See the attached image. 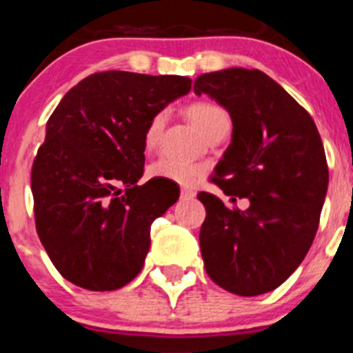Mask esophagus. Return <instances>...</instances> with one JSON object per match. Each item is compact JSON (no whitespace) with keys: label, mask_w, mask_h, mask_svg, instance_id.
Wrapping results in <instances>:
<instances>
[{"label":"esophagus","mask_w":353,"mask_h":353,"mask_svg":"<svg viewBox=\"0 0 353 353\" xmlns=\"http://www.w3.org/2000/svg\"><path fill=\"white\" fill-rule=\"evenodd\" d=\"M180 196H182V199H192L196 196V192L192 189H189V187H182Z\"/></svg>","instance_id":"1"}]
</instances>
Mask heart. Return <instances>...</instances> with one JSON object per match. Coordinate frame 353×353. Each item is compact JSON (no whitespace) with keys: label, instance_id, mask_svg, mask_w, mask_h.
I'll return each mask as SVG.
<instances>
[{"label":"heart","instance_id":"obj_1","mask_svg":"<svg viewBox=\"0 0 353 353\" xmlns=\"http://www.w3.org/2000/svg\"><path fill=\"white\" fill-rule=\"evenodd\" d=\"M185 114L192 121V125L203 136L212 127L217 125L221 120L228 118L223 109L214 104H208V102H194V104L187 105ZM164 123H166V113H162V111L150 118L145 127V132H143V145H145L146 150H152L157 145L162 129H164ZM198 168L189 164V162L171 161V159L166 157L157 159L148 166L150 179L170 180V182L174 183H191L198 176Z\"/></svg>","mask_w":353,"mask_h":353}]
</instances>
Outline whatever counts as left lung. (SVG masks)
Instances as JSON below:
<instances>
[{
	"mask_svg": "<svg viewBox=\"0 0 353 353\" xmlns=\"http://www.w3.org/2000/svg\"><path fill=\"white\" fill-rule=\"evenodd\" d=\"M233 121L232 143L212 182L248 198L245 210L199 192L205 269L215 285L242 297L272 292L295 272L316 235L329 185L325 150L310 113L261 70L224 68L194 81Z\"/></svg>",
	"mask_w": 353,
	"mask_h": 353,
	"instance_id": "obj_1",
	"label": "left lung"
}]
</instances>
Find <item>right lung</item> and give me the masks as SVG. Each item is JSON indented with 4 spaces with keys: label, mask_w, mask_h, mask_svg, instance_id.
Segmentation results:
<instances>
[{
    "label": "right lung",
    "mask_w": 353,
    "mask_h": 353,
    "mask_svg": "<svg viewBox=\"0 0 353 353\" xmlns=\"http://www.w3.org/2000/svg\"><path fill=\"white\" fill-rule=\"evenodd\" d=\"M191 83L183 76L97 72L52 111L31 168V192L40 242L67 281L109 292L141 272L152 223L180 192L168 180L138 185L143 132Z\"/></svg>",
    "instance_id": "1"
}]
</instances>
